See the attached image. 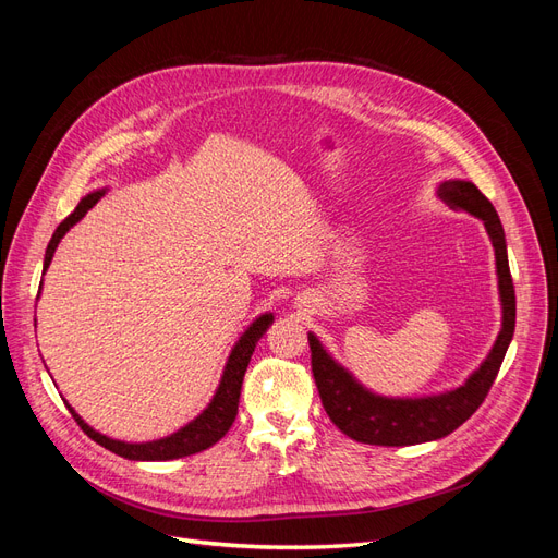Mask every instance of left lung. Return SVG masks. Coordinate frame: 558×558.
<instances>
[{"mask_svg": "<svg viewBox=\"0 0 558 558\" xmlns=\"http://www.w3.org/2000/svg\"><path fill=\"white\" fill-rule=\"evenodd\" d=\"M437 195L453 211H468L484 221L496 251L498 291L502 302V328L486 361L468 377L456 391L428 398H384L369 393L353 379L342 365H337L328 351L320 347L316 335H307L312 351V373L320 402L332 424L351 440L381 447L421 445L453 433L477 412L484 398L492 391L505 353L512 342L517 320V298L508 263V244L500 218L488 197L470 181H445Z\"/></svg>", "mask_w": 558, "mask_h": 558, "instance_id": "left-lung-1", "label": "left lung"}]
</instances>
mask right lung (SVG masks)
Returning a JSON list of instances; mask_svg holds the SVG:
<instances>
[{"mask_svg":"<svg viewBox=\"0 0 558 558\" xmlns=\"http://www.w3.org/2000/svg\"><path fill=\"white\" fill-rule=\"evenodd\" d=\"M102 195H105V191H97V193H90L83 197L78 202V207L58 226V230L53 232V238H50L48 248H46L44 272L48 269L50 260H53V253H56L60 240L64 238V232L70 230L74 223H78L81 218L88 214V209H93L97 205V199ZM272 320H275L272 314H263L253 320V324L246 328V332L240 337V342L234 344L230 359L226 363L221 384H218V391H216L214 400L209 402V408L202 412L195 421H191L189 426H183L181 430H177L170 437H162V440H156V442H142V445L118 442L102 433L93 430L72 408H70V412L76 418L81 430L86 433L90 440H95L97 445H102L105 449L123 456V459H130V461H172V459H183V456H191L197 451H205L221 440V437L230 430L234 416H238L244 373H246L248 361L253 356V349H256L258 340L265 335V330L269 328Z\"/></svg>","mask_w":558,"mask_h":558,"instance_id":"add662e5","label":"right lung"}]
</instances>
